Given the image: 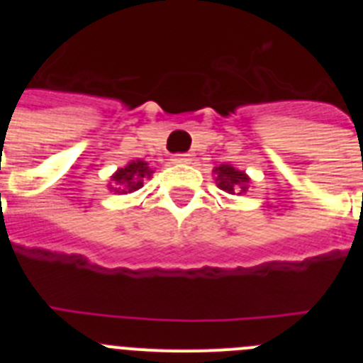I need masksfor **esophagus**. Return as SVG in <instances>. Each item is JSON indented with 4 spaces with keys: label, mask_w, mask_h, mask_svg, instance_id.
<instances>
[{
    "label": "esophagus",
    "mask_w": 363,
    "mask_h": 363,
    "mask_svg": "<svg viewBox=\"0 0 363 363\" xmlns=\"http://www.w3.org/2000/svg\"><path fill=\"white\" fill-rule=\"evenodd\" d=\"M171 162L172 163H187L189 162V156H187V154H174Z\"/></svg>",
    "instance_id": "1"
}]
</instances>
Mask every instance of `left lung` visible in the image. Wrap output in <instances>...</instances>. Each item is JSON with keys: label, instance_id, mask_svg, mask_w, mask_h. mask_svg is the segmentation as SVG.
I'll return each instance as SVG.
<instances>
[{"label": "left lung", "instance_id": "8db88e82", "mask_svg": "<svg viewBox=\"0 0 363 363\" xmlns=\"http://www.w3.org/2000/svg\"><path fill=\"white\" fill-rule=\"evenodd\" d=\"M214 182L221 191L229 192V194H245L247 189L252 185V179L249 178L245 171H240L230 163H221L214 167Z\"/></svg>", "mask_w": 363, "mask_h": 363}]
</instances>
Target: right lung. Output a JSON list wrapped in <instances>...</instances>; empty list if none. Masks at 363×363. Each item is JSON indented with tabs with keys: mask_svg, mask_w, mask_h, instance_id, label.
<instances>
[{
	"mask_svg": "<svg viewBox=\"0 0 363 363\" xmlns=\"http://www.w3.org/2000/svg\"><path fill=\"white\" fill-rule=\"evenodd\" d=\"M152 169L143 160H130L127 165L120 167L108 182V191L114 194H133L143 187V179L152 176Z\"/></svg>",
	"mask_w": 363,
	"mask_h": 363,
	"instance_id": "right-lung-1",
	"label": "right lung"
}]
</instances>
